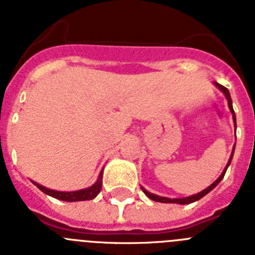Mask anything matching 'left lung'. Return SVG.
Wrapping results in <instances>:
<instances>
[{
    "mask_svg": "<svg viewBox=\"0 0 255 255\" xmlns=\"http://www.w3.org/2000/svg\"><path fill=\"white\" fill-rule=\"evenodd\" d=\"M215 85L216 87L220 89L222 93L225 94V97H226L227 100V103H229V108L230 111H231V114H233V120H234V124H235V132H236V116H235V112H234V108H233V101H231V96H230V92L227 91V88H225L224 85L218 84V83L215 82ZM236 136V134H235ZM234 150H235V145H234L233 148V152H231V155H230V159L229 162H227L226 167L224 168V171H222V173L220 175V177H218L217 180H216L213 184H211V185L208 186V188H206L204 190H202L200 193H198V194H194V195H190V197H186V198H166V197H161V195H157V194H153V193H150V191H148L147 189H144L143 186H140L141 190H143V193L145 195H147L149 199L154 200V202H159V203H176V204H190L193 203V202H197V200L202 199V198L204 197V195H207L211 190H213V189L216 188V186L220 184V181L222 179H224L225 173H226V170L227 167L230 166V163H231V159H233V155H234Z\"/></svg>",
    "mask_w": 255,
    "mask_h": 255,
    "instance_id": "1",
    "label": "left lung"
}]
</instances>
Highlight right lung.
Masks as SVG:
<instances>
[{"mask_svg":"<svg viewBox=\"0 0 255 255\" xmlns=\"http://www.w3.org/2000/svg\"><path fill=\"white\" fill-rule=\"evenodd\" d=\"M102 176H103V168L101 171L100 176L97 179V181L94 182L93 185L89 186L87 189H82V190H75V191H58L53 190V189H48L46 186L40 185L38 182L30 180L35 186H37L39 190H42L44 194L49 195V197H53L56 199L65 200V202H80V200H91L94 199L97 195L100 194L101 189H102Z\"/></svg>","mask_w":255,"mask_h":255,"instance_id":"1","label":"right lung"}]
</instances>
